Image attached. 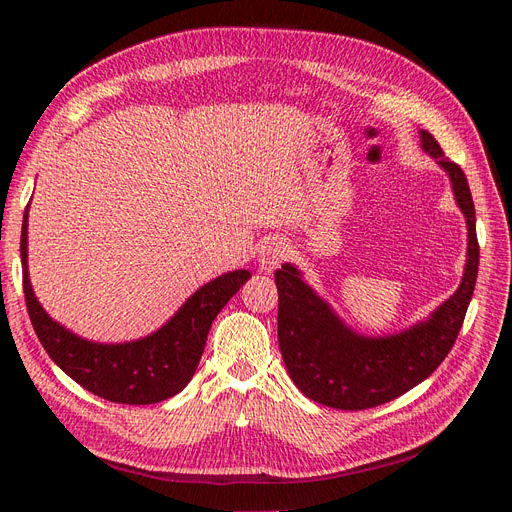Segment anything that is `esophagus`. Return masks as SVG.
I'll return each mask as SVG.
<instances>
[{"instance_id": "esophagus-1", "label": "esophagus", "mask_w": 512, "mask_h": 512, "mask_svg": "<svg viewBox=\"0 0 512 512\" xmlns=\"http://www.w3.org/2000/svg\"><path fill=\"white\" fill-rule=\"evenodd\" d=\"M286 254H288V247H286L284 241H280V239L267 241L265 245L260 247V252H258V267H260V271L273 273L277 267L282 265V260L286 258Z\"/></svg>"}]
</instances>
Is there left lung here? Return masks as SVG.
Segmentation results:
<instances>
[{
	"label": "left lung",
	"instance_id": "1",
	"mask_svg": "<svg viewBox=\"0 0 512 512\" xmlns=\"http://www.w3.org/2000/svg\"><path fill=\"white\" fill-rule=\"evenodd\" d=\"M421 147L451 179L455 203L468 226L466 267L459 288L425 318L389 335H363L337 316L327 299L284 262L275 271L277 339L288 376L316 404L365 410L386 404L427 380L451 352L466 318L478 275L476 213L463 170L444 158L436 138L421 130Z\"/></svg>",
	"mask_w": 512,
	"mask_h": 512
}]
</instances>
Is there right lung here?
<instances>
[{"label":"right lung","instance_id":"right-lung-1","mask_svg":"<svg viewBox=\"0 0 512 512\" xmlns=\"http://www.w3.org/2000/svg\"><path fill=\"white\" fill-rule=\"evenodd\" d=\"M27 220L29 205L21 230L23 292L40 344L74 382L115 404H158L183 391L203 356L211 322L252 277L245 269L215 277L200 286L158 331L141 339L123 344L91 342L53 320L36 299L27 267Z\"/></svg>","mask_w":512,"mask_h":512}]
</instances>
